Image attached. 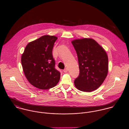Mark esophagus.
Segmentation results:
<instances>
[{
    "mask_svg": "<svg viewBox=\"0 0 129 129\" xmlns=\"http://www.w3.org/2000/svg\"><path fill=\"white\" fill-rule=\"evenodd\" d=\"M63 71H64V72H67L68 71V69H67V68H65V69L63 70Z\"/></svg>",
    "mask_w": 129,
    "mask_h": 129,
    "instance_id": "34e87169",
    "label": "esophagus"
}]
</instances>
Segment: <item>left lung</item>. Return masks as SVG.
Returning <instances> with one entry per match:
<instances>
[{"label": "left lung", "mask_w": 129, "mask_h": 129, "mask_svg": "<svg viewBox=\"0 0 129 129\" xmlns=\"http://www.w3.org/2000/svg\"><path fill=\"white\" fill-rule=\"evenodd\" d=\"M71 43L77 53L80 69V75L74 82L76 87L88 92L97 89L108 72L107 52L91 38L75 39Z\"/></svg>", "instance_id": "8db88e82"}]
</instances>
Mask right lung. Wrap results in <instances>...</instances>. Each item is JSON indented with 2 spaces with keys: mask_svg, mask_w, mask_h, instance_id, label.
I'll list each match as a JSON object with an SVG mask.
<instances>
[{
  "mask_svg": "<svg viewBox=\"0 0 129 129\" xmlns=\"http://www.w3.org/2000/svg\"><path fill=\"white\" fill-rule=\"evenodd\" d=\"M56 36L44 35L26 46L21 56V64L25 77L30 84L45 90L56 86L60 73L55 69L52 51Z\"/></svg>",
  "mask_w": 129,
  "mask_h": 129,
  "instance_id": "add662e5",
  "label": "right lung"
}]
</instances>
